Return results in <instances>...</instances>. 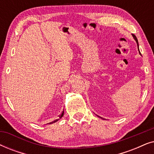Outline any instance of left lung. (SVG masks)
<instances>
[{"mask_svg":"<svg viewBox=\"0 0 154 154\" xmlns=\"http://www.w3.org/2000/svg\"><path fill=\"white\" fill-rule=\"evenodd\" d=\"M132 35H133V37H134V40H135L136 42H137V47H138V49H139V44H138V41H137V38L136 36H135V35H134L132 34ZM139 51H140V50H139ZM140 54H141V53H140ZM99 117H100V116H99ZM100 118H101V117H100ZM101 119H102V118H101Z\"/></svg>","mask_w":154,"mask_h":154,"instance_id":"1","label":"left lung"}]
</instances>
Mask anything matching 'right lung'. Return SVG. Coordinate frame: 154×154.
<instances>
[{
  "label": "right lung",
  "mask_w": 154,
  "mask_h": 154,
  "mask_svg": "<svg viewBox=\"0 0 154 154\" xmlns=\"http://www.w3.org/2000/svg\"><path fill=\"white\" fill-rule=\"evenodd\" d=\"M63 116H64V110H63V111H62V113H61V114H60V116H59V118H60V119H61V118H62V117ZM57 119V120H55V121H52V123H50V124H51V123H55V122H57V121H58V120H59V119Z\"/></svg>",
  "instance_id": "1"
}]
</instances>
